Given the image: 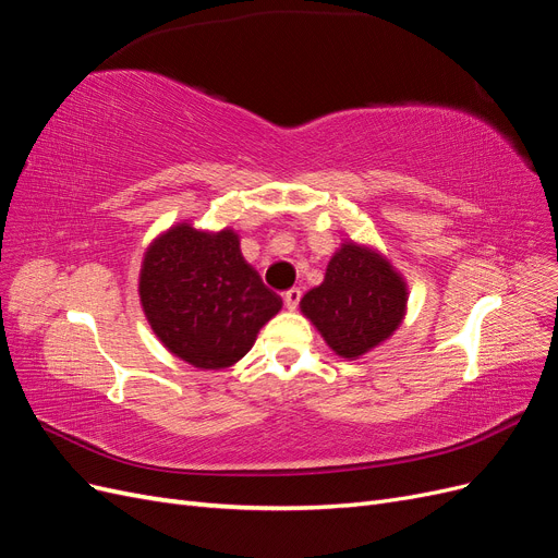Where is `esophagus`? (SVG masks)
I'll use <instances>...</instances> for the list:
<instances>
[{
  "label": "esophagus",
  "instance_id": "34e87169",
  "mask_svg": "<svg viewBox=\"0 0 558 558\" xmlns=\"http://www.w3.org/2000/svg\"><path fill=\"white\" fill-rule=\"evenodd\" d=\"M300 300H302V291L300 289H291V291L283 293V305L289 307V310H298Z\"/></svg>",
  "mask_w": 558,
  "mask_h": 558
}]
</instances>
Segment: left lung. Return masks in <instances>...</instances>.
I'll use <instances>...</instances> for the list:
<instances>
[{
    "label": "left lung",
    "instance_id": "1",
    "mask_svg": "<svg viewBox=\"0 0 558 558\" xmlns=\"http://www.w3.org/2000/svg\"><path fill=\"white\" fill-rule=\"evenodd\" d=\"M408 305L404 281L379 253L344 244L328 263L326 279L300 307L342 359H359L384 342Z\"/></svg>",
    "mask_w": 558,
    "mask_h": 558
}]
</instances>
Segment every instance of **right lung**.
I'll return each mask as SVG.
<instances>
[{"instance_id":"right-lung-1","label":"right lung","mask_w":558,"mask_h":558,"mask_svg":"<svg viewBox=\"0 0 558 558\" xmlns=\"http://www.w3.org/2000/svg\"><path fill=\"white\" fill-rule=\"evenodd\" d=\"M140 295L160 342L202 369L246 356L258 330L281 310V298L242 258L238 234L185 223L146 251Z\"/></svg>"}]
</instances>
